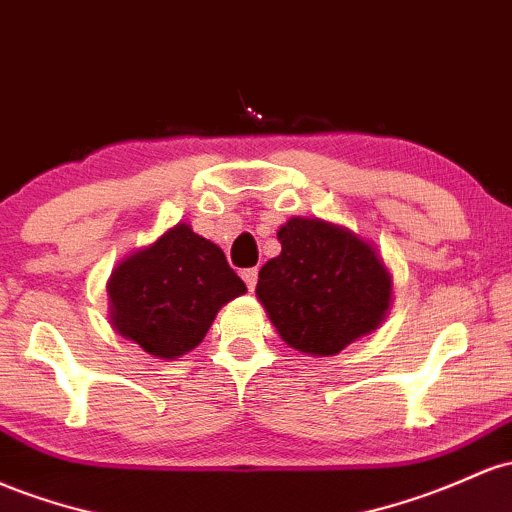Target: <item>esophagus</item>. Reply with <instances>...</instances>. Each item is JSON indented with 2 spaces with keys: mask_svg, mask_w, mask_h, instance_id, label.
<instances>
[{
  "mask_svg": "<svg viewBox=\"0 0 512 512\" xmlns=\"http://www.w3.org/2000/svg\"><path fill=\"white\" fill-rule=\"evenodd\" d=\"M240 277H243V282L247 284V289L255 291V286H257V269L255 267L243 269V274H240Z\"/></svg>",
  "mask_w": 512,
  "mask_h": 512,
  "instance_id": "esophagus-1",
  "label": "esophagus"
}]
</instances>
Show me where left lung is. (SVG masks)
<instances>
[{"instance_id": "1", "label": "left lung", "mask_w": 512, "mask_h": 512, "mask_svg": "<svg viewBox=\"0 0 512 512\" xmlns=\"http://www.w3.org/2000/svg\"><path fill=\"white\" fill-rule=\"evenodd\" d=\"M277 238L255 294L286 345L333 357L384 323L393 277L372 240L316 216L289 218Z\"/></svg>"}]
</instances>
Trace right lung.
Wrapping results in <instances>:
<instances>
[{
  "mask_svg": "<svg viewBox=\"0 0 512 512\" xmlns=\"http://www.w3.org/2000/svg\"><path fill=\"white\" fill-rule=\"evenodd\" d=\"M247 291L216 243L177 223L126 255L106 282L109 320L155 359L192 352L216 313Z\"/></svg>",
  "mask_w": 512,
  "mask_h": 512,
  "instance_id": "1",
  "label": "right lung"
}]
</instances>
